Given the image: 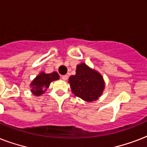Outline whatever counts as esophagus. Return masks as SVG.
Listing matches in <instances>:
<instances>
[{
  "instance_id": "34e87169",
  "label": "esophagus",
  "mask_w": 147,
  "mask_h": 147,
  "mask_svg": "<svg viewBox=\"0 0 147 147\" xmlns=\"http://www.w3.org/2000/svg\"><path fill=\"white\" fill-rule=\"evenodd\" d=\"M62 79L64 80V81H66L68 79V76L67 75H64V76H62Z\"/></svg>"
}]
</instances>
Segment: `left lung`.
I'll list each match as a JSON object with an SVG mask.
<instances>
[{
    "label": "left lung",
    "instance_id": "left-lung-1",
    "mask_svg": "<svg viewBox=\"0 0 147 147\" xmlns=\"http://www.w3.org/2000/svg\"><path fill=\"white\" fill-rule=\"evenodd\" d=\"M76 71V75L70 76L68 82L72 93L87 102L96 100L105 88L102 76L84 63L77 65Z\"/></svg>",
    "mask_w": 147,
    "mask_h": 147
}]
</instances>
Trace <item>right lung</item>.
I'll return each instance as SVG.
<instances>
[{
    "label": "right lung",
    "instance_id": "right-lung-1",
    "mask_svg": "<svg viewBox=\"0 0 147 147\" xmlns=\"http://www.w3.org/2000/svg\"><path fill=\"white\" fill-rule=\"evenodd\" d=\"M59 78V76L56 71H53L51 74H46L42 71L38 76H36L31 83V91L35 96H40L45 92L51 82L58 80Z\"/></svg>",
    "mask_w": 147,
    "mask_h": 147
}]
</instances>
